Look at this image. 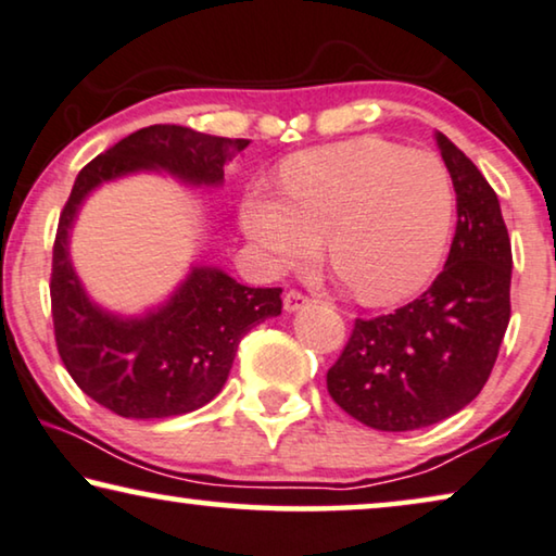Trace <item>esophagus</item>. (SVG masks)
Returning a JSON list of instances; mask_svg holds the SVG:
<instances>
[{
  "instance_id": "obj_1",
  "label": "esophagus",
  "mask_w": 556,
  "mask_h": 556,
  "mask_svg": "<svg viewBox=\"0 0 556 556\" xmlns=\"http://www.w3.org/2000/svg\"><path fill=\"white\" fill-rule=\"evenodd\" d=\"M306 306H312V300L302 292H296V289H292V292L285 294V309L287 312H302L306 309Z\"/></svg>"
}]
</instances>
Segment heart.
I'll return each mask as SVG.
<instances>
[{"label": "heart", "instance_id": "heart-1", "mask_svg": "<svg viewBox=\"0 0 556 556\" xmlns=\"http://www.w3.org/2000/svg\"><path fill=\"white\" fill-rule=\"evenodd\" d=\"M279 197L252 189L242 229L271 271L302 269L319 237L339 277L367 304H394L425 285L454 222L442 160L359 137L309 149L281 167Z\"/></svg>", "mask_w": 556, "mask_h": 556}]
</instances>
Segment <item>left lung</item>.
Returning <instances> with one entry per match:
<instances>
[{"mask_svg":"<svg viewBox=\"0 0 556 556\" xmlns=\"http://www.w3.org/2000/svg\"><path fill=\"white\" fill-rule=\"evenodd\" d=\"M457 192L444 269L419 300L354 321L327 389L350 417L382 432L437 425L482 392L509 325L511 244L500 199L475 162L434 135Z\"/></svg>","mask_w":556,"mask_h":556,"instance_id":"left-lung-1","label":"left lung"}]
</instances>
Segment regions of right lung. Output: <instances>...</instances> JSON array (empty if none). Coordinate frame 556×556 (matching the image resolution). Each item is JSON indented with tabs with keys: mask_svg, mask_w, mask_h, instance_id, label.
Returning a JSON list of instances; mask_svg holds the SVG:
<instances>
[{
	"mask_svg": "<svg viewBox=\"0 0 556 556\" xmlns=\"http://www.w3.org/2000/svg\"><path fill=\"white\" fill-rule=\"evenodd\" d=\"M250 139L212 137L152 124L94 156L74 179L52 254V319L60 357L97 404L127 419L187 414L225 387L242 337L281 314V289L244 287L225 269L192 264L162 304L127 317L87 294L70 254V231L85 199L106 181L164 172L189 187H219L231 156Z\"/></svg>",
	"mask_w": 556,
	"mask_h": 556,
	"instance_id": "obj_1",
	"label": "right lung"
}]
</instances>
